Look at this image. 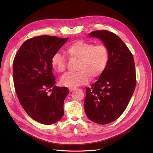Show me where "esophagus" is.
<instances>
[{"label": "esophagus", "instance_id": "1", "mask_svg": "<svg viewBox=\"0 0 153 153\" xmlns=\"http://www.w3.org/2000/svg\"><path fill=\"white\" fill-rule=\"evenodd\" d=\"M75 89H76L75 88H69V90H70V92H71V91H73V90H74Z\"/></svg>", "mask_w": 153, "mask_h": 153}]
</instances>
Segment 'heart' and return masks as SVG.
<instances>
[{
    "instance_id": "b5f03b06",
    "label": "heart",
    "mask_w": 153,
    "mask_h": 153,
    "mask_svg": "<svg viewBox=\"0 0 153 153\" xmlns=\"http://www.w3.org/2000/svg\"><path fill=\"white\" fill-rule=\"evenodd\" d=\"M70 59L77 60L74 73H67L60 80L62 85L67 87H76L88 83L90 79L99 77L105 70L110 54L106 45H94L93 43L82 40L75 41L67 46L65 51ZM51 65L59 73L66 70V60L59 53L52 57Z\"/></svg>"
}]
</instances>
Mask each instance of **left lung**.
I'll list each match as a JSON object with an SVG mask.
<instances>
[{
  "instance_id": "obj_1",
  "label": "left lung",
  "mask_w": 153,
  "mask_h": 153,
  "mask_svg": "<svg viewBox=\"0 0 153 153\" xmlns=\"http://www.w3.org/2000/svg\"><path fill=\"white\" fill-rule=\"evenodd\" d=\"M108 49L110 58L99 80L86 89L85 111L91 121L105 125L124 112L134 91L136 75L133 56L122 39L107 30L91 32Z\"/></svg>"
}]
</instances>
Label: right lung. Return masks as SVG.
Wrapping results in <instances>:
<instances>
[{"label":"right lung","mask_w":153,"mask_h":153,"mask_svg":"<svg viewBox=\"0 0 153 153\" xmlns=\"http://www.w3.org/2000/svg\"><path fill=\"white\" fill-rule=\"evenodd\" d=\"M68 39L48 35L29 39L13 60V81L19 101L30 117L42 124L54 123L63 116V102L69 91L67 87L54 86L51 62Z\"/></svg>","instance_id":"right-lung-1"}]
</instances>
